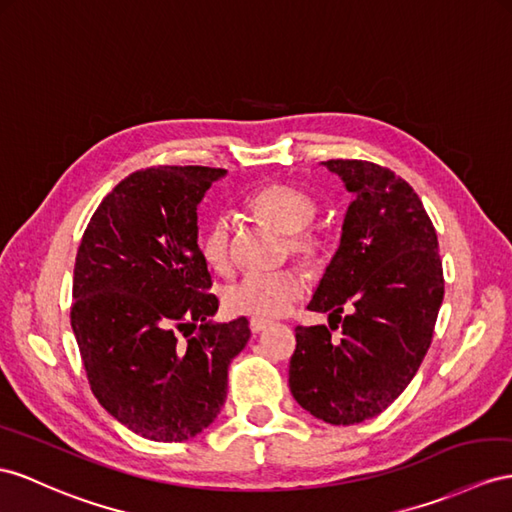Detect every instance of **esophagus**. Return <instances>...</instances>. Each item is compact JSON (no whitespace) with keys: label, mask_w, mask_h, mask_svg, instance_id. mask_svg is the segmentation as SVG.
<instances>
[{"label":"esophagus","mask_w":512,"mask_h":512,"mask_svg":"<svg viewBox=\"0 0 512 512\" xmlns=\"http://www.w3.org/2000/svg\"><path fill=\"white\" fill-rule=\"evenodd\" d=\"M248 326H251L253 333H261L266 329V326H270V320H261V318H251L248 320Z\"/></svg>","instance_id":"34e87169"}]
</instances>
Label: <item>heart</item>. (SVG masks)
<instances>
[{
    "instance_id": "obj_1",
    "label": "heart",
    "mask_w": 512,
    "mask_h": 512,
    "mask_svg": "<svg viewBox=\"0 0 512 512\" xmlns=\"http://www.w3.org/2000/svg\"><path fill=\"white\" fill-rule=\"evenodd\" d=\"M246 207L257 218L285 233L283 251L285 255L296 257L300 266L318 270L324 264L329 240L318 225H313V218L318 214V201L307 190L290 186V183L272 181L248 196ZM199 251L209 268L216 272H229L233 253L227 218L214 216L205 222L199 231ZM303 290L305 279L296 268L248 272L225 287L222 303L233 316L268 320L290 309Z\"/></svg>"
}]
</instances>
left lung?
<instances>
[{
	"label": "left lung",
	"mask_w": 512,
	"mask_h": 512,
	"mask_svg": "<svg viewBox=\"0 0 512 512\" xmlns=\"http://www.w3.org/2000/svg\"><path fill=\"white\" fill-rule=\"evenodd\" d=\"M322 164L355 201L309 303L329 313V326H296L290 389L313 417L350 426L383 413L413 381L435 333L443 268L435 227L409 183L365 160Z\"/></svg>",
	"instance_id": "left-lung-1"
}]
</instances>
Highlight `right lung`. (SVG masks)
I'll return each instance as SVG.
<instances>
[{"mask_svg":"<svg viewBox=\"0 0 512 512\" xmlns=\"http://www.w3.org/2000/svg\"><path fill=\"white\" fill-rule=\"evenodd\" d=\"M222 175L207 166L136 170L99 203L77 248L71 326L90 389L151 441L181 443L214 422L229 363L251 337L244 316L207 322L218 298L196 207Z\"/></svg>","mask_w":512,"mask_h":512,"instance_id":"right-lung-1","label":"right lung"}]
</instances>
